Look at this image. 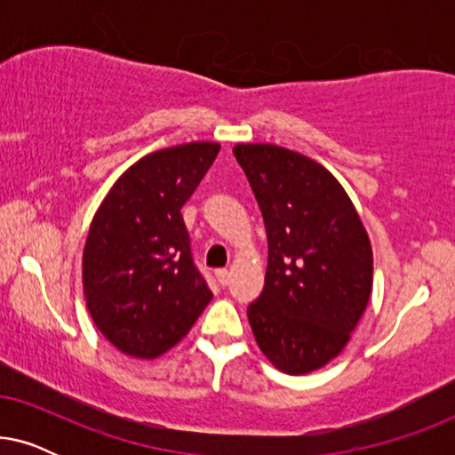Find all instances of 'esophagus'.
<instances>
[{"mask_svg":"<svg viewBox=\"0 0 455 455\" xmlns=\"http://www.w3.org/2000/svg\"><path fill=\"white\" fill-rule=\"evenodd\" d=\"M215 275H217V279H220L221 285H228L229 283V271L228 269H217Z\"/></svg>","mask_w":455,"mask_h":455,"instance_id":"1","label":"esophagus"}]
</instances>
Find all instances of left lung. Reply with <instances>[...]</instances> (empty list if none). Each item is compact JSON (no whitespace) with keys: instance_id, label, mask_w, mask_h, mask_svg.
<instances>
[{"instance_id":"1","label":"left lung","mask_w":455,"mask_h":455,"mask_svg":"<svg viewBox=\"0 0 455 455\" xmlns=\"http://www.w3.org/2000/svg\"><path fill=\"white\" fill-rule=\"evenodd\" d=\"M263 213L269 260L248 321L267 358L304 375L338 356L372 290V251L341 184L316 161L275 145H235Z\"/></svg>"}]
</instances>
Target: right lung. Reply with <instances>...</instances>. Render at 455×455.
Listing matches in <instances>:
<instances>
[{
    "label": "right lung",
    "instance_id": "obj_1",
    "mask_svg": "<svg viewBox=\"0 0 455 455\" xmlns=\"http://www.w3.org/2000/svg\"><path fill=\"white\" fill-rule=\"evenodd\" d=\"M217 153V142H188L147 155L122 173L91 223L86 307L105 339L128 356H161L213 298L180 209Z\"/></svg>",
    "mask_w": 455,
    "mask_h": 455
}]
</instances>
